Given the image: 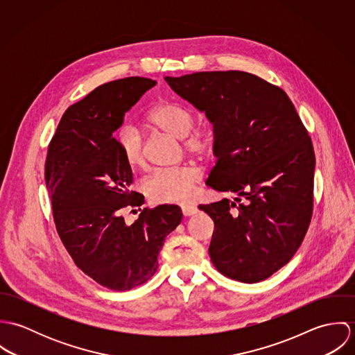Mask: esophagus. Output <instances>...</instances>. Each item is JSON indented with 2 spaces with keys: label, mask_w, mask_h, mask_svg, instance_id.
I'll list each match as a JSON object with an SVG mask.
<instances>
[{
  "label": "esophagus",
  "mask_w": 355,
  "mask_h": 355,
  "mask_svg": "<svg viewBox=\"0 0 355 355\" xmlns=\"http://www.w3.org/2000/svg\"><path fill=\"white\" fill-rule=\"evenodd\" d=\"M182 211L184 216H194L198 213V207L193 203H184L182 205Z\"/></svg>",
  "instance_id": "1"
}]
</instances>
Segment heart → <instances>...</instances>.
<instances>
[{
    "mask_svg": "<svg viewBox=\"0 0 355 355\" xmlns=\"http://www.w3.org/2000/svg\"><path fill=\"white\" fill-rule=\"evenodd\" d=\"M149 121L169 135L183 138L184 148L193 155L205 157L213 152V132L206 127L193 128L194 113L180 103L162 102L154 106L149 113ZM116 144L128 166L139 168L144 165V141L137 128L123 127L116 135ZM200 180V169L191 165L157 169L145 179L144 190L153 202H183L190 198Z\"/></svg>",
    "mask_w": 355,
    "mask_h": 355,
    "instance_id": "b5f03b06",
    "label": "heart"
}]
</instances>
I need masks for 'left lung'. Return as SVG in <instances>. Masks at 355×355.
I'll use <instances>...</instances> for the list:
<instances>
[{
  "mask_svg": "<svg viewBox=\"0 0 355 355\" xmlns=\"http://www.w3.org/2000/svg\"><path fill=\"white\" fill-rule=\"evenodd\" d=\"M165 80L213 124L217 161L206 184L236 194L200 205L214 221L210 259L230 279L262 282L297 253L311 220L315 157L304 123L284 90L249 72Z\"/></svg>",
  "mask_w": 355,
  "mask_h": 355,
  "instance_id": "8db88e82",
  "label": "left lung"
}]
</instances>
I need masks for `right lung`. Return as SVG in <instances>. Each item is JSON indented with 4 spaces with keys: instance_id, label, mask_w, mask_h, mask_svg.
Listing matches in <instances>:
<instances>
[{
    "instance_id": "add662e5",
    "label": "right lung",
    "mask_w": 355,
    "mask_h": 355,
    "mask_svg": "<svg viewBox=\"0 0 355 355\" xmlns=\"http://www.w3.org/2000/svg\"><path fill=\"white\" fill-rule=\"evenodd\" d=\"M153 86L155 80L148 78L119 79L71 105L51 138L45 162L62 245L80 270L114 291L131 290L152 277L165 236L183 217L178 205L166 203L145 207L131 225L121 216L124 209L139 207L145 200L130 191L132 171L113 132Z\"/></svg>"
}]
</instances>
